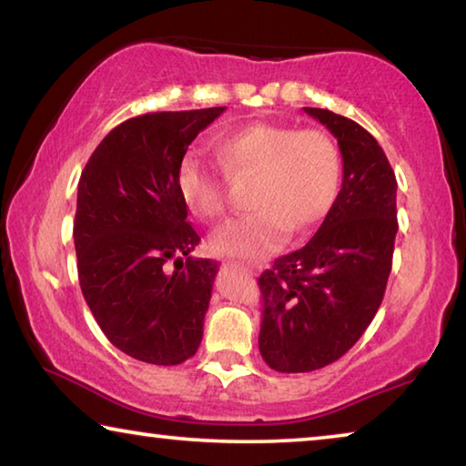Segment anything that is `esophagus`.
Listing matches in <instances>:
<instances>
[{
  "label": "esophagus",
  "instance_id": "1",
  "mask_svg": "<svg viewBox=\"0 0 466 466\" xmlns=\"http://www.w3.org/2000/svg\"><path fill=\"white\" fill-rule=\"evenodd\" d=\"M230 267H234V269H238V271H242V273H250V271H252L250 267L242 265V263H230Z\"/></svg>",
  "mask_w": 466,
  "mask_h": 466
}]
</instances>
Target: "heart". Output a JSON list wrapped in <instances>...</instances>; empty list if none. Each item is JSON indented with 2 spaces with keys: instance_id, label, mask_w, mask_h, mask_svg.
<instances>
[{
  "instance_id": "heart-1",
  "label": "heart",
  "mask_w": 466,
  "mask_h": 466,
  "mask_svg": "<svg viewBox=\"0 0 466 466\" xmlns=\"http://www.w3.org/2000/svg\"><path fill=\"white\" fill-rule=\"evenodd\" d=\"M216 152L228 177L255 178V211L211 234L209 248L222 257L261 261L273 255L289 230L317 226L341 188V152L325 131L255 121L219 137ZM228 177L201 157L187 156L177 172L178 193L195 216L211 222L226 211Z\"/></svg>"
}]
</instances>
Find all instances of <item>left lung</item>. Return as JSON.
I'll list each match as a JSON object with an SVG mask.
<instances>
[{
    "instance_id": "obj_1",
    "label": "left lung",
    "mask_w": 466,
    "mask_h": 466,
    "mask_svg": "<svg viewBox=\"0 0 466 466\" xmlns=\"http://www.w3.org/2000/svg\"><path fill=\"white\" fill-rule=\"evenodd\" d=\"M333 133L343 183L319 232L258 278L267 366L296 374L333 364L364 335L392 267L397 178L378 141L347 116L304 108Z\"/></svg>"
}]
</instances>
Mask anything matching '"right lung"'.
Instances as JSON below:
<instances>
[{"label":"right lung","mask_w":466,"mask_h":466,"mask_svg":"<svg viewBox=\"0 0 466 466\" xmlns=\"http://www.w3.org/2000/svg\"><path fill=\"white\" fill-rule=\"evenodd\" d=\"M226 106L149 113L108 133L77 183L74 242L86 304L116 350L177 366L203 339L218 263L191 257L177 172L187 147Z\"/></svg>","instance_id":"right-lung-1"}]
</instances>
